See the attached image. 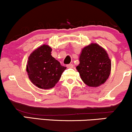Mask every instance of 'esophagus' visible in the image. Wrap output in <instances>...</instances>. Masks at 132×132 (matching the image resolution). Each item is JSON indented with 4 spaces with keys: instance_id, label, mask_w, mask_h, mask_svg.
I'll list each match as a JSON object with an SVG mask.
<instances>
[{
    "instance_id": "esophagus-1",
    "label": "esophagus",
    "mask_w": 132,
    "mask_h": 132,
    "mask_svg": "<svg viewBox=\"0 0 132 132\" xmlns=\"http://www.w3.org/2000/svg\"><path fill=\"white\" fill-rule=\"evenodd\" d=\"M66 66H67V68H73V66H74V65H73L72 64H69L66 65Z\"/></svg>"
}]
</instances>
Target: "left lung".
<instances>
[{
  "instance_id": "1",
  "label": "left lung",
  "mask_w": 132,
  "mask_h": 132,
  "mask_svg": "<svg viewBox=\"0 0 132 132\" xmlns=\"http://www.w3.org/2000/svg\"><path fill=\"white\" fill-rule=\"evenodd\" d=\"M79 61L76 68L88 86H100L109 77L111 62L105 50L98 44H92L84 48Z\"/></svg>"
}]
</instances>
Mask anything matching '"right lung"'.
<instances>
[{
    "label": "right lung",
    "instance_id": "obj_1",
    "mask_svg": "<svg viewBox=\"0 0 132 132\" xmlns=\"http://www.w3.org/2000/svg\"><path fill=\"white\" fill-rule=\"evenodd\" d=\"M52 50L49 46L43 45L35 50L28 58L26 71L30 80L42 89L53 88L66 69L51 55Z\"/></svg>",
    "mask_w": 132,
    "mask_h": 132
}]
</instances>
